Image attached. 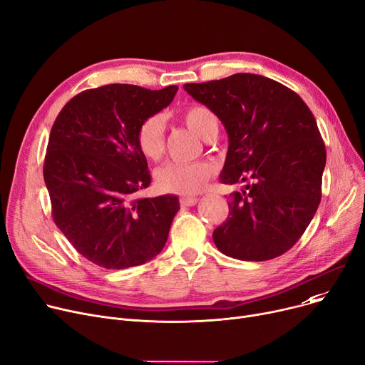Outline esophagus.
Masks as SVG:
<instances>
[{"mask_svg":"<svg viewBox=\"0 0 365 365\" xmlns=\"http://www.w3.org/2000/svg\"><path fill=\"white\" fill-rule=\"evenodd\" d=\"M197 202H198V198H195V197H182L180 198V205H183V207H192Z\"/></svg>","mask_w":365,"mask_h":365,"instance_id":"34e87169","label":"esophagus"}]
</instances>
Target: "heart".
<instances>
[{"instance_id": "b5f03b06", "label": "heart", "mask_w": 365, "mask_h": 365, "mask_svg": "<svg viewBox=\"0 0 365 365\" xmlns=\"http://www.w3.org/2000/svg\"><path fill=\"white\" fill-rule=\"evenodd\" d=\"M182 120L201 139H205L210 125L216 123L215 115L204 106L187 108L182 113ZM136 145L146 160L157 163L163 158L165 152V136L164 118L161 115H152L142 121L136 131ZM213 175L215 167L205 161L189 164L168 163L157 170L155 183L164 192L195 195L201 192Z\"/></svg>"}]
</instances>
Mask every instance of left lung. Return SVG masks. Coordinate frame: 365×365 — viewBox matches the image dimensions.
Masks as SVG:
<instances>
[{
    "label": "left lung",
    "instance_id": "8db88e82",
    "mask_svg": "<svg viewBox=\"0 0 365 365\" xmlns=\"http://www.w3.org/2000/svg\"><path fill=\"white\" fill-rule=\"evenodd\" d=\"M183 88L216 113L227 133L220 182L247 183L229 195V217L213 232L216 247L247 262L289 252L321 201L327 155L311 109L289 87L256 73Z\"/></svg>",
    "mask_w": 365,
    "mask_h": 365
}]
</instances>
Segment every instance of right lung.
Returning <instances> with one entry per match:
<instances>
[{"mask_svg": "<svg viewBox=\"0 0 365 365\" xmlns=\"http://www.w3.org/2000/svg\"><path fill=\"white\" fill-rule=\"evenodd\" d=\"M178 90L109 84L76 94L57 115L44 161L53 220L94 264H143L167 242L179 198L138 197L150 185V175L136 131L168 106Z\"/></svg>", "mask_w": 365, "mask_h": 365, "instance_id": "add662e5", "label": "right lung"}]
</instances>
